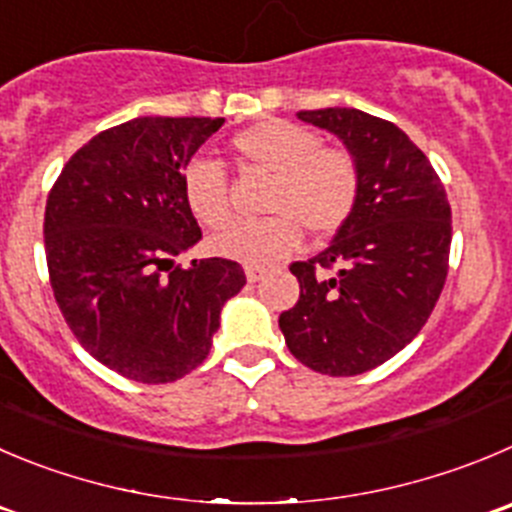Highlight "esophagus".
<instances>
[{
  "mask_svg": "<svg viewBox=\"0 0 512 512\" xmlns=\"http://www.w3.org/2000/svg\"><path fill=\"white\" fill-rule=\"evenodd\" d=\"M264 276H266V269H259V266H246V279L251 281V284L261 281Z\"/></svg>",
  "mask_w": 512,
  "mask_h": 512,
  "instance_id": "1",
  "label": "esophagus"
}]
</instances>
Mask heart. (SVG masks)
<instances>
[{"instance_id": "heart-1", "label": "heart", "mask_w": 512, "mask_h": 512, "mask_svg": "<svg viewBox=\"0 0 512 512\" xmlns=\"http://www.w3.org/2000/svg\"><path fill=\"white\" fill-rule=\"evenodd\" d=\"M231 148L251 168L271 175L264 208L274 216L238 221L211 238L218 256L269 266L299 246L301 227L329 236L347 223L359 198V168L347 150L321 148L304 125L269 118L233 135ZM183 201L198 223L218 228L231 218L228 180L218 163L193 158L180 178Z\"/></svg>"}]
</instances>
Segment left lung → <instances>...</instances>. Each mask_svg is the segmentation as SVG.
<instances>
[{
  "label": "left lung",
  "instance_id": "1",
  "mask_svg": "<svg viewBox=\"0 0 512 512\" xmlns=\"http://www.w3.org/2000/svg\"><path fill=\"white\" fill-rule=\"evenodd\" d=\"M299 120L342 140L359 198L324 251L291 264L301 294L279 326L301 364L354 377L392 359L430 319L450 259V203L427 155L394 123L354 107L304 110Z\"/></svg>",
  "mask_w": 512,
  "mask_h": 512
}]
</instances>
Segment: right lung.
Masks as SVG:
<instances>
[{
	"mask_svg": "<svg viewBox=\"0 0 512 512\" xmlns=\"http://www.w3.org/2000/svg\"><path fill=\"white\" fill-rule=\"evenodd\" d=\"M223 118H135L95 135L62 168L45 208L57 306L100 364L143 384L208 357L221 309L246 284L236 261L175 256L201 241L183 168Z\"/></svg>",
	"mask_w": 512,
	"mask_h": 512,
	"instance_id": "right-lung-1",
	"label": "right lung"
}]
</instances>
